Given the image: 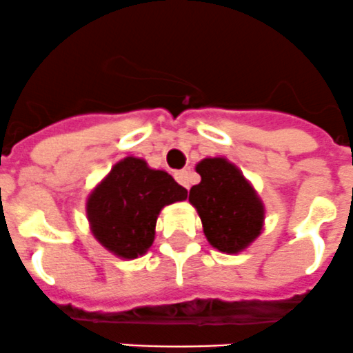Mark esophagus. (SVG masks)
Here are the masks:
<instances>
[{
	"mask_svg": "<svg viewBox=\"0 0 353 353\" xmlns=\"http://www.w3.org/2000/svg\"><path fill=\"white\" fill-rule=\"evenodd\" d=\"M174 177H176V181L181 184V186L190 188V184H192V176H190L188 170H177V172H174Z\"/></svg>",
	"mask_w": 353,
	"mask_h": 353,
	"instance_id": "34e87169",
	"label": "esophagus"
}]
</instances>
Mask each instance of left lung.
Here are the masks:
<instances>
[{
  "label": "left lung",
  "mask_w": 353,
  "mask_h": 353,
  "mask_svg": "<svg viewBox=\"0 0 353 353\" xmlns=\"http://www.w3.org/2000/svg\"><path fill=\"white\" fill-rule=\"evenodd\" d=\"M200 183L190 190L205 239L227 255L244 252L263 230L265 205L253 184L223 157L204 158L195 167Z\"/></svg>",
  "instance_id": "left-lung-1"
}]
</instances>
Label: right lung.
<instances>
[{
    "instance_id": "right-lung-1",
    "label": "right lung",
    "mask_w": 353,
    "mask_h": 353,
    "mask_svg": "<svg viewBox=\"0 0 353 353\" xmlns=\"http://www.w3.org/2000/svg\"><path fill=\"white\" fill-rule=\"evenodd\" d=\"M186 199V188L169 172L151 169L142 158L126 157L91 190L85 216L91 234L107 252L133 260L153 244L161 209Z\"/></svg>"
}]
</instances>
